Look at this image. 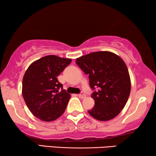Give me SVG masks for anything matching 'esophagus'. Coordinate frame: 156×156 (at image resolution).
<instances>
[{
  "label": "esophagus",
  "instance_id": "obj_1",
  "mask_svg": "<svg viewBox=\"0 0 156 156\" xmlns=\"http://www.w3.org/2000/svg\"><path fill=\"white\" fill-rule=\"evenodd\" d=\"M78 97L80 98H82V99H84V98L86 97V94H85L84 92H81L78 94Z\"/></svg>",
  "mask_w": 156,
  "mask_h": 156
}]
</instances>
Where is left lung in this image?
Returning <instances> with one entry per match:
<instances>
[{"instance_id":"obj_1","label":"left lung","mask_w":156,"mask_h":156,"mask_svg":"<svg viewBox=\"0 0 156 156\" xmlns=\"http://www.w3.org/2000/svg\"><path fill=\"white\" fill-rule=\"evenodd\" d=\"M76 63L89 75V86L94 90L91 98L95 104L89 114L103 121L118 116L131 92L129 70L123 59L113 52L101 51L79 57Z\"/></svg>"}]
</instances>
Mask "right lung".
<instances>
[{
  "mask_svg": "<svg viewBox=\"0 0 156 156\" xmlns=\"http://www.w3.org/2000/svg\"><path fill=\"white\" fill-rule=\"evenodd\" d=\"M71 59L48 55L31 64L23 79L22 94L32 114L44 121L63 114L70 94L57 76L71 63Z\"/></svg>",
  "mask_w": 156,
  "mask_h": 156,
  "instance_id": "obj_1",
  "label": "right lung"
}]
</instances>
